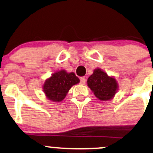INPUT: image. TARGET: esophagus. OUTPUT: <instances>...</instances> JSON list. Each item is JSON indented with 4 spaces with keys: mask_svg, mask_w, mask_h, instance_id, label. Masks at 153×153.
Returning a JSON list of instances; mask_svg holds the SVG:
<instances>
[{
    "mask_svg": "<svg viewBox=\"0 0 153 153\" xmlns=\"http://www.w3.org/2000/svg\"><path fill=\"white\" fill-rule=\"evenodd\" d=\"M85 82H86L85 77H81V79H80V84H82V85H85Z\"/></svg>",
    "mask_w": 153,
    "mask_h": 153,
    "instance_id": "esophagus-1",
    "label": "esophagus"
}]
</instances>
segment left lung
Listing matches in <instances>:
<instances>
[{
  "label": "left lung",
  "instance_id": "left-lung-1",
  "mask_svg": "<svg viewBox=\"0 0 153 153\" xmlns=\"http://www.w3.org/2000/svg\"><path fill=\"white\" fill-rule=\"evenodd\" d=\"M87 85L95 95L101 100H108L117 92L118 84L116 79L108 76L100 69H95L87 79Z\"/></svg>",
  "mask_w": 153,
  "mask_h": 153
}]
</instances>
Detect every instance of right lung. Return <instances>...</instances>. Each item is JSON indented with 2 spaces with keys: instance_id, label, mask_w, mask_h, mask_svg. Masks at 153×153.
Returning a JSON list of instances; mask_svg holds the SVG:
<instances>
[{
  "instance_id": "1",
  "label": "right lung",
  "mask_w": 153,
  "mask_h": 153,
  "mask_svg": "<svg viewBox=\"0 0 153 153\" xmlns=\"http://www.w3.org/2000/svg\"><path fill=\"white\" fill-rule=\"evenodd\" d=\"M79 82L74 73H67L64 70L53 74L43 85L46 97L53 102H61L73 85Z\"/></svg>"
}]
</instances>
